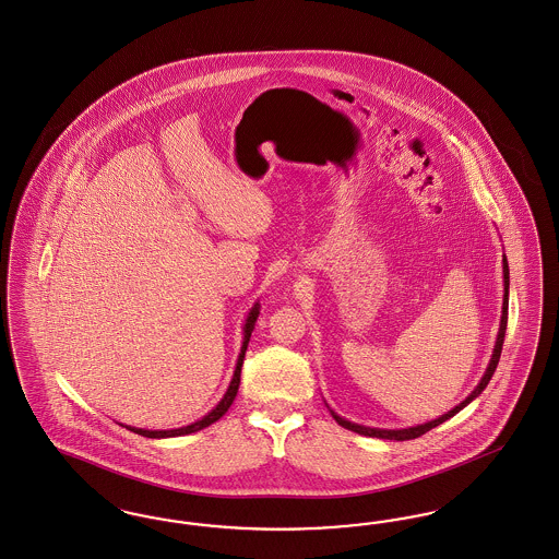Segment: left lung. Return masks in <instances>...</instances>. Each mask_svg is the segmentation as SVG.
Returning <instances> with one entry per match:
<instances>
[{
  "instance_id": "left-lung-1",
  "label": "left lung",
  "mask_w": 559,
  "mask_h": 559,
  "mask_svg": "<svg viewBox=\"0 0 559 559\" xmlns=\"http://www.w3.org/2000/svg\"><path fill=\"white\" fill-rule=\"evenodd\" d=\"M503 286H506V294H503V311H501V325H499V334H497V342H495V348H492V357H490V364L486 367L485 376H483V380H480V384L476 386V389L472 390V394L462 401L455 409H451V412L444 413V415H440L438 419H432V421H428V424H421V426H413V428H403V430H380V428H367V426H359V424H353V421H348V419H344L341 417L338 413L332 412V417L341 424L342 428H346V430H353V432H357V435H364V437H373V438H386V440H412V438L421 437V435H426L428 430H432V428H437L440 426L442 421H447V419H451L455 413L462 412L465 405H469L483 390L486 389V384L490 382V378H492V373H495V369H497V365H499V357H501V350H503V341H506V330H508V302H510V267H508V257L503 254Z\"/></svg>"
}]
</instances>
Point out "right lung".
I'll list each match as a JSON object with an SVG mask.
<instances>
[{
    "label": "right lung",
    "mask_w": 559,
    "mask_h": 559,
    "mask_svg": "<svg viewBox=\"0 0 559 559\" xmlns=\"http://www.w3.org/2000/svg\"><path fill=\"white\" fill-rule=\"evenodd\" d=\"M259 302L250 309V313L246 317V323H243V342H242V350H240V357H238V364H236V371H234V378H231V382H229V389L227 392L223 394V399L218 401L217 407L213 409V412L209 413V415H204L202 419H198L194 424H190V426H183V428H175V430H144V428H131V426H124L127 430H131V432H135V435H142V437L146 438H170V437H183V435H192V432H198V430H202V428H206V426H211V424H215L217 419H221L227 409L231 407V403H234V399H236V394H238V389H240V373H242V364H243V355H246V348H248V341H250V334H252V330H254V323H257V317H259Z\"/></svg>",
    "instance_id": "obj_1"
}]
</instances>
